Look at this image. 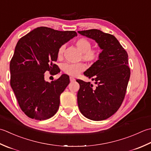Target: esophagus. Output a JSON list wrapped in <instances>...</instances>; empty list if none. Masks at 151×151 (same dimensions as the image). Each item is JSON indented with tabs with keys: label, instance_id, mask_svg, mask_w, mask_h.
<instances>
[{
	"label": "esophagus",
	"instance_id": "34e87169",
	"mask_svg": "<svg viewBox=\"0 0 151 151\" xmlns=\"http://www.w3.org/2000/svg\"><path fill=\"white\" fill-rule=\"evenodd\" d=\"M70 81H74L76 79L74 78H73V77H70Z\"/></svg>",
	"mask_w": 151,
	"mask_h": 151
}]
</instances>
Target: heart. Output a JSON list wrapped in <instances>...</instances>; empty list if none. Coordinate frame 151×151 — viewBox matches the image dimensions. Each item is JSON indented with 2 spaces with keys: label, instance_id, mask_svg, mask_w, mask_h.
Returning a JSON list of instances; mask_svg holds the SVG:
<instances>
[{
  "label": "heart",
  "instance_id": "heart-1",
  "mask_svg": "<svg viewBox=\"0 0 151 151\" xmlns=\"http://www.w3.org/2000/svg\"><path fill=\"white\" fill-rule=\"evenodd\" d=\"M76 45L79 50L82 52L81 58L88 62H95L100 56V51L97 49L91 48L92 44L90 40L85 38H80L76 42ZM65 47L61 45L57 51V57L61 58L63 56ZM86 69V65L83 63L76 64L64 63L62 66V70L64 73L71 76H76Z\"/></svg>",
  "mask_w": 151,
  "mask_h": 151
}]
</instances>
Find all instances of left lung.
Wrapping results in <instances>:
<instances>
[{
	"label": "left lung",
	"mask_w": 151,
	"mask_h": 151,
	"mask_svg": "<svg viewBox=\"0 0 151 151\" xmlns=\"http://www.w3.org/2000/svg\"><path fill=\"white\" fill-rule=\"evenodd\" d=\"M94 40L102 50L99 59L87 71L85 76L95 80L96 88L90 82L81 79L78 104L80 111L93 121H102L112 116L121 107L127 92L130 69L128 53L115 37L98 29L78 31Z\"/></svg>",
	"instance_id": "8db88e82"
}]
</instances>
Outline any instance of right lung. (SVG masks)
Segmentation results:
<instances>
[{
	"label": "right lung",
	"mask_w": 151,
	"mask_h": 151,
	"mask_svg": "<svg viewBox=\"0 0 151 151\" xmlns=\"http://www.w3.org/2000/svg\"><path fill=\"white\" fill-rule=\"evenodd\" d=\"M77 36L75 31H60L46 27H38L19 39L10 60V85L21 109L29 118L46 120L57 112L60 96L69 84L63 74L49 83L44 73L56 75L55 64L61 45Z\"/></svg>",
	"instance_id": "right-lung-1"
}]
</instances>
